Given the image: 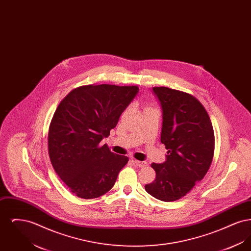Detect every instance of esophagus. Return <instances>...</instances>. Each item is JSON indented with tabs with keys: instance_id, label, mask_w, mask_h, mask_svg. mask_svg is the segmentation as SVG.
<instances>
[{
	"instance_id": "1",
	"label": "esophagus",
	"mask_w": 251,
	"mask_h": 251,
	"mask_svg": "<svg viewBox=\"0 0 251 251\" xmlns=\"http://www.w3.org/2000/svg\"><path fill=\"white\" fill-rule=\"evenodd\" d=\"M133 163L139 167H145L148 166V163L145 161H137V160H133Z\"/></svg>"
}]
</instances>
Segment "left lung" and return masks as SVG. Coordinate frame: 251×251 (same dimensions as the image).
Masks as SVG:
<instances>
[{
  "mask_svg": "<svg viewBox=\"0 0 251 251\" xmlns=\"http://www.w3.org/2000/svg\"><path fill=\"white\" fill-rule=\"evenodd\" d=\"M162 113L161 143L167 155L151 164L156 179L146 184L150 195L162 201H175L191 191L212 164L215 134L209 115L193 96L168 87H153Z\"/></svg>",
  "mask_w": 251,
  "mask_h": 251,
  "instance_id": "obj_1",
  "label": "left lung"
}]
</instances>
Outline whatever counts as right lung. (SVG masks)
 I'll use <instances>...</instances> for the list:
<instances>
[{
  "mask_svg": "<svg viewBox=\"0 0 251 251\" xmlns=\"http://www.w3.org/2000/svg\"><path fill=\"white\" fill-rule=\"evenodd\" d=\"M138 91L137 86L84 85L60 102L49 129V155L60 179L77 197L104 195L128 163L127 156L112 152L100 141Z\"/></svg>",
  "mask_w": 251,
  "mask_h": 251,
  "instance_id": "1",
  "label": "right lung"
}]
</instances>
